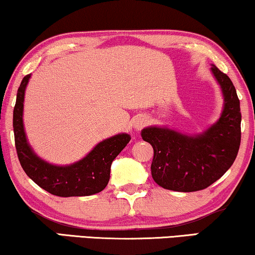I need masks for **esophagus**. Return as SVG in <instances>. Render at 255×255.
<instances>
[{"mask_svg":"<svg viewBox=\"0 0 255 255\" xmlns=\"http://www.w3.org/2000/svg\"><path fill=\"white\" fill-rule=\"evenodd\" d=\"M147 117L144 116V115H139L138 117H135L133 120V128L135 130H140V128H142L147 124Z\"/></svg>","mask_w":255,"mask_h":255,"instance_id":"1","label":"esophagus"}]
</instances>
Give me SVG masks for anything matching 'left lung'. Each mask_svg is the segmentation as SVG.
Segmentation results:
<instances>
[{
  "mask_svg": "<svg viewBox=\"0 0 255 255\" xmlns=\"http://www.w3.org/2000/svg\"><path fill=\"white\" fill-rule=\"evenodd\" d=\"M224 107L219 120L194 135L168 128H142L141 138L152 145V177L165 189L190 193L211 186L224 175L238 154L242 131L240 102L230 78L212 65Z\"/></svg>",
  "mask_w": 255,
  "mask_h": 255,
  "instance_id": "left-lung-1",
  "label": "left lung"
}]
</instances>
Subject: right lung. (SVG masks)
Instances as JSON below:
<instances>
[{
  "label": "right lung",
  "instance_id": "obj_1",
  "mask_svg": "<svg viewBox=\"0 0 255 255\" xmlns=\"http://www.w3.org/2000/svg\"><path fill=\"white\" fill-rule=\"evenodd\" d=\"M30 76H24L17 90L12 122L17 155L24 172L34 183L55 196H89L102 191L109 182L111 163L131 137L120 133L104 139L85 158L67 166L52 165L40 159L27 142L23 124L24 95Z\"/></svg>",
  "mask_w": 255,
  "mask_h": 255
}]
</instances>
